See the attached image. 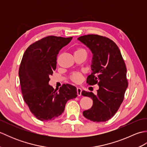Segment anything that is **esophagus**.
Masks as SVG:
<instances>
[{"instance_id": "esophagus-1", "label": "esophagus", "mask_w": 147, "mask_h": 147, "mask_svg": "<svg viewBox=\"0 0 147 147\" xmlns=\"http://www.w3.org/2000/svg\"><path fill=\"white\" fill-rule=\"evenodd\" d=\"M76 90H77V95H78V96H81L82 95V89H81L80 88H76Z\"/></svg>"}]
</instances>
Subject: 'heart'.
<instances>
[{
  "mask_svg": "<svg viewBox=\"0 0 147 147\" xmlns=\"http://www.w3.org/2000/svg\"><path fill=\"white\" fill-rule=\"evenodd\" d=\"M85 54L87 55V51L85 49L79 48L76 49L75 52H74V54ZM82 77L83 74L82 73H80V72H74V73H72L69 76V79L74 83H78L82 81Z\"/></svg>",
  "mask_w": 147,
  "mask_h": 147,
  "instance_id": "1",
  "label": "heart"
}]
</instances>
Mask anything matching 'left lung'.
Returning <instances> with one entry per match:
<instances>
[{
    "mask_svg": "<svg viewBox=\"0 0 147 147\" xmlns=\"http://www.w3.org/2000/svg\"><path fill=\"white\" fill-rule=\"evenodd\" d=\"M78 40L93 54L92 73L86 83L99 86L96 95L82 91V95L91 97L93 100L92 107L83 111V114L93 122H105L114 116L124 100L128 86L125 62L117 45L107 37L87 35Z\"/></svg>",
    "mask_w": 147,
    "mask_h": 147,
    "instance_id": "obj_1",
    "label": "left lung"
}]
</instances>
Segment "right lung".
<instances>
[{"instance_id": "add662e5", "label": "right lung", "mask_w": 147, "mask_h": 147, "mask_svg": "<svg viewBox=\"0 0 147 147\" xmlns=\"http://www.w3.org/2000/svg\"><path fill=\"white\" fill-rule=\"evenodd\" d=\"M72 38L46 36L30 45L23 54L19 69L22 94L31 112L40 121L57 118L69 100L77 96L76 88L69 84H64L59 90L49 85L59 52Z\"/></svg>"}]
</instances>
